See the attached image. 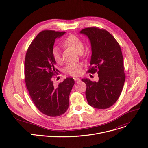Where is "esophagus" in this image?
<instances>
[{"mask_svg": "<svg viewBox=\"0 0 148 148\" xmlns=\"http://www.w3.org/2000/svg\"><path fill=\"white\" fill-rule=\"evenodd\" d=\"M74 80L76 83H78L80 81V79L79 78H74Z\"/></svg>", "mask_w": 148, "mask_h": 148, "instance_id": "34e87169", "label": "esophagus"}]
</instances>
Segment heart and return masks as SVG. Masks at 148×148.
<instances>
[{"label": "heart", "instance_id": "b5f03b06", "mask_svg": "<svg viewBox=\"0 0 148 148\" xmlns=\"http://www.w3.org/2000/svg\"><path fill=\"white\" fill-rule=\"evenodd\" d=\"M63 44L65 46L73 48L79 54H82L84 50V45L83 42L80 39L75 35L69 36L65 39ZM51 54L54 61L56 63L60 64L62 62L61 53L58 47L55 46L53 48ZM80 69L81 65L80 64H68L66 66L65 69V72L66 73L69 75L73 76H77L80 75Z\"/></svg>", "mask_w": 148, "mask_h": 148}]
</instances>
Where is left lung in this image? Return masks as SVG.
<instances>
[{
  "instance_id": "left-lung-1",
  "label": "left lung",
  "mask_w": 148,
  "mask_h": 148,
  "mask_svg": "<svg viewBox=\"0 0 148 148\" xmlns=\"http://www.w3.org/2000/svg\"><path fill=\"white\" fill-rule=\"evenodd\" d=\"M80 34L88 36L91 46V58L88 73L97 72L98 81L83 79L87 88L88 104L97 109H106L119 98L124 86L123 58L119 44L107 31L97 27L82 29Z\"/></svg>"
}]
</instances>
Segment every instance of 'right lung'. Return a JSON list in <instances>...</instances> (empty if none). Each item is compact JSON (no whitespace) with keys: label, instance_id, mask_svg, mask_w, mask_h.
<instances>
[{"label":"right lung","instance_id":"obj_1","mask_svg":"<svg viewBox=\"0 0 148 148\" xmlns=\"http://www.w3.org/2000/svg\"><path fill=\"white\" fill-rule=\"evenodd\" d=\"M65 32L45 30L40 32L29 46L25 59V82L29 95L42 113L56 117L64 114L69 106V97L75 81L68 77L54 85L53 76L59 71L55 68L51 51L56 39Z\"/></svg>","mask_w":148,"mask_h":148}]
</instances>
